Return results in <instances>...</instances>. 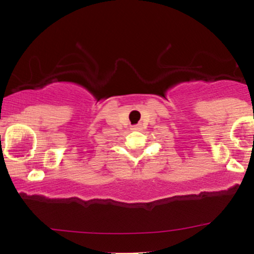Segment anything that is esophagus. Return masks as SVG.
I'll return each mask as SVG.
<instances>
[{"label": "esophagus", "mask_w": 254, "mask_h": 254, "mask_svg": "<svg viewBox=\"0 0 254 254\" xmlns=\"http://www.w3.org/2000/svg\"><path fill=\"white\" fill-rule=\"evenodd\" d=\"M132 130H139V127H138V125H136V127H132Z\"/></svg>", "instance_id": "1"}]
</instances>
